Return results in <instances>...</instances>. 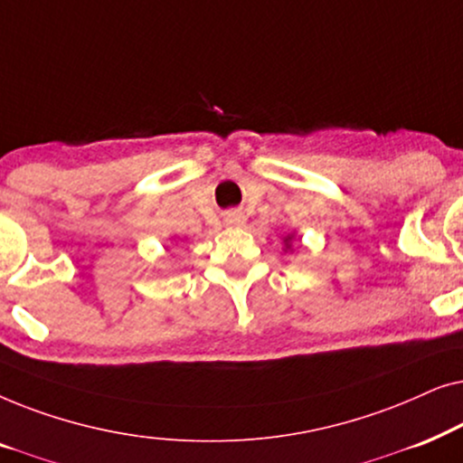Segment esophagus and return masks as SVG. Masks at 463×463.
Here are the masks:
<instances>
[{"mask_svg":"<svg viewBox=\"0 0 463 463\" xmlns=\"http://www.w3.org/2000/svg\"><path fill=\"white\" fill-rule=\"evenodd\" d=\"M225 223H227V225H233V227L244 225V214L240 213V211H232V213H227Z\"/></svg>","mask_w":463,"mask_h":463,"instance_id":"34e87169","label":"esophagus"}]
</instances>
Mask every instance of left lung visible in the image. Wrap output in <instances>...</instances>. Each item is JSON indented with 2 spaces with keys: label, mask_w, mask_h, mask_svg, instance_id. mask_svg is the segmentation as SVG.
Masks as SVG:
<instances>
[{
  "label": "left lung",
  "mask_w": 463,
  "mask_h": 463,
  "mask_svg": "<svg viewBox=\"0 0 463 463\" xmlns=\"http://www.w3.org/2000/svg\"><path fill=\"white\" fill-rule=\"evenodd\" d=\"M295 238H297V233L295 232H288L287 236L282 238V242H284V252H293L295 249H293V242H295Z\"/></svg>",
  "instance_id": "left-lung-1"
}]
</instances>
